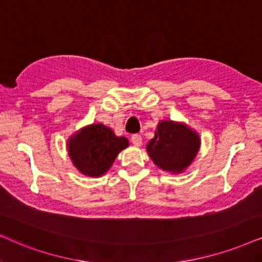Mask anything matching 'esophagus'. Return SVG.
<instances>
[{
  "label": "esophagus",
  "mask_w": 262,
  "mask_h": 262,
  "mask_svg": "<svg viewBox=\"0 0 262 262\" xmlns=\"http://www.w3.org/2000/svg\"><path fill=\"white\" fill-rule=\"evenodd\" d=\"M132 142H133L134 146H140L142 144V138L140 134H134L132 135Z\"/></svg>",
  "instance_id": "esophagus-1"
}]
</instances>
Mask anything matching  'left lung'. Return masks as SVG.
Returning a JSON list of instances; mask_svg holds the SVG:
<instances>
[{
  "label": "left lung",
  "instance_id": "obj_1",
  "mask_svg": "<svg viewBox=\"0 0 262 262\" xmlns=\"http://www.w3.org/2000/svg\"><path fill=\"white\" fill-rule=\"evenodd\" d=\"M146 148L156 165L164 170L180 173L196 157L200 138L186 125L163 121L158 124L155 138Z\"/></svg>",
  "mask_w": 262,
  "mask_h": 262
}]
</instances>
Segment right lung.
I'll return each mask as SVG.
<instances>
[{"label":"right lung","instance_id":"add662e5","mask_svg":"<svg viewBox=\"0 0 262 262\" xmlns=\"http://www.w3.org/2000/svg\"><path fill=\"white\" fill-rule=\"evenodd\" d=\"M128 145L124 137H116L110 128L98 123L71 137L69 155L82 174L100 177L110 169L117 155Z\"/></svg>","mask_w":262,"mask_h":262}]
</instances>
